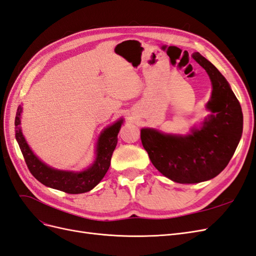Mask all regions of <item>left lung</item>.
<instances>
[{"mask_svg": "<svg viewBox=\"0 0 256 256\" xmlns=\"http://www.w3.org/2000/svg\"><path fill=\"white\" fill-rule=\"evenodd\" d=\"M192 58L212 81V97L206 104L212 114L186 136L141 129V141L154 166L180 184L202 182L219 175L233 157L244 127L242 106L226 79L198 52Z\"/></svg>", "mask_w": 256, "mask_h": 256, "instance_id": "8db88e82", "label": "left lung"}]
</instances>
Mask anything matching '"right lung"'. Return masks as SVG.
<instances>
[{
  "label": "right lung",
  "mask_w": 256,
  "mask_h": 256,
  "mask_svg": "<svg viewBox=\"0 0 256 256\" xmlns=\"http://www.w3.org/2000/svg\"><path fill=\"white\" fill-rule=\"evenodd\" d=\"M22 106H19L16 118H14V131L16 140L20 146L30 172L38 182L52 189L64 191L69 194H79L90 191L102 182L110 168L112 154L118 144V134L124 120H116L111 126L104 128L100 134L96 143L95 160L88 168L80 172L64 171L47 166L30 150L21 130Z\"/></svg>",
  "instance_id": "right-lung-1"
}]
</instances>
